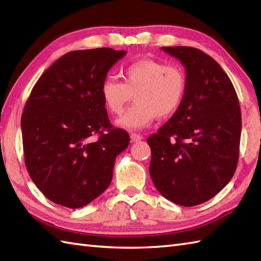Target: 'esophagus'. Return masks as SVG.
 <instances>
[{"label":"esophagus","mask_w":261,"mask_h":261,"mask_svg":"<svg viewBox=\"0 0 261 261\" xmlns=\"http://www.w3.org/2000/svg\"><path fill=\"white\" fill-rule=\"evenodd\" d=\"M130 138H131V141H134V142L140 141V140L143 139V137L141 135H139V134H131Z\"/></svg>","instance_id":"34e87169"}]
</instances>
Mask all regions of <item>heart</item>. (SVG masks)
Returning a JSON list of instances; mask_svg holds the SVG:
<instances>
[{
  "label": "heart",
  "instance_id": "heart-1",
  "mask_svg": "<svg viewBox=\"0 0 261 261\" xmlns=\"http://www.w3.org/2000/svg\"><path fill=\"white\" fill-rule=\"evenodd\" d=\"M122 81L105 79L101 87L104 107L111 114L120 115L135 95L136 104L118 120L127 130L146 127L157 118L174 115L184 101L187 79L178 65H167L150 58L138 59L121 71Z\"/></svg>",
  "mask_w": 261,
  "mask_h": 261
}]
</instances>
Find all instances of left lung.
<instances>
[{
  "label": "left lung",
  "mask_w": 261,
  "mask_h": 261,
  "mask_svg": "<svg viewBox=\"0 0 261 261\" xmlns=\"http://www.w3.org/2000/svg\"><path fill=\"white\" fill-rule=\"evenodd\" d=\"M180 60L187 91L178 111L148 138L153 185L181 206L215 196L239 159L241 110L230 79L215 60L192 47H163Z\"/></svg>",
  "instance_id": "1"
}]
</instances>
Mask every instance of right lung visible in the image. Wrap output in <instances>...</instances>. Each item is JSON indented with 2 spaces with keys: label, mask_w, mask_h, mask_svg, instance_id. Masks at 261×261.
<instances>
[{
  "label": "right lung",
  "mask_w": 261,
  "mask_h": 261,
  "mask_svg": "<svg viewBox=\"0 0 261 261\" xmlns=\"http://www.w3.org/2000/svg\"><path fill=\"white\" fill-rule=\"evenodd\" d=\"M123 50L65 54L38 80L21 118L28 173L51 202L83 207L107 190L130 137L110 123L99 87ZM98 136L95 142L91 137Z\"/></svg>",
  "instance_id": "right-lung-1"
}]
</instances>
